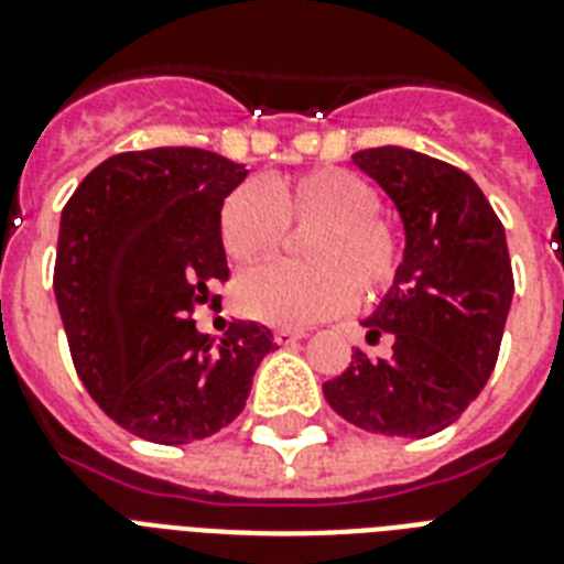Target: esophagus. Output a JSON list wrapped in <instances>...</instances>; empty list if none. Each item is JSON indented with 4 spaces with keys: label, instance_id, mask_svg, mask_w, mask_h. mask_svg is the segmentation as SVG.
<instances>
[{
    "label": "esophagus",
    "instance_id": "obj_1",
    "mask_svg": "<svg viewBox=\"0 0 564 564\" xmlns=\"http://www.w3.org/2000/svg\"><path fill=\"white\" fill-rule=\"evenodd\" d=\"M300 338H306V333H300V329H276V333H273V341H276V345H294V341H300Z\"/></svg>",
    "mask_w": 564,
    "mask_h": 564
}]
</instances>
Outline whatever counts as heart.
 <instances>
[{
	"label": "heart",
	"mask_w": 564,
	"mask_h": 564,
	"mask_svg": "<svg viewBox=\"0 0 564 564\" xmlns=\"http://www.w3.org/2000/svg\"><path fill=\"white\" fill-rule=\"evenodd\" d=\"M378 214V189L347 169L235 186L219 207V240L240 264L276 252L288 223L317 228L303 247L312 267L261 264L237 276V312L273 327H312L354 306V285L366 297L380 294L395 279L401 249Z\"/></svg>",
	"instance_id": "b5f03b06"
}]
</instances>
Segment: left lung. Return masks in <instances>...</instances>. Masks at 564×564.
I'll list each match as a JSON object with an SVG mask.
<instances>
[{
  "label": "left lung",
  "mask_w": 564,
  "mask_h": 564,
  "mask_svg": "<svg viewBox=\"0 0 564 564\" xmlns=\"http://www.w3.org/2000/svg\"><path fill=\"white\" fill-rule=\"evenodd\" d=\"M392 198L404 258L380 306L362 321L368 341L392 336V357L357 350L324 398L350 425L422 440L448 427L497 366L514 297L506 228L467 172L401 145L354 154Z\"/></svg>",
  "instance_id": "left-lung-1"
}]
</instances>
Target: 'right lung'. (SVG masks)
Segmentation results:
<instances>
[{
    "instance_id": "right-lung-1",
    "label": "right lung",
    "mask_w": 564,
    "mask_h": 564,
    "mask_svg": "<svg viewBox=\"0 0 564 564\" xmlns=\"http://www.w3.org/2000/svg\"><path fill=\"white\" fill-rule=\"evenodd\" d=\"M247 166L202 148H151L104 160L62 210L58 315L76 375L130 434L181 446L247 408L273 333L235 321L198 333L193 306L228 279L219 207Z\"/></svg>"
}]
</instances>
